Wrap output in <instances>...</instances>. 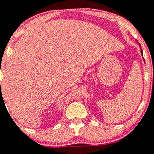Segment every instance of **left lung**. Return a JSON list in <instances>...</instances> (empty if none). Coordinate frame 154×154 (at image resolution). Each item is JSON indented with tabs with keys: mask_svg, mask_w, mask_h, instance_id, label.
<instances>
[{
	"mask_svg": "<svg viewBox=\"0 0 154 154\" xmlns=\"http://www.w3.org/2000/svg\"><path fill=\"white\" fill-rule=\"evenodd\" d=\"M139 46H140V47H141L140 44H139ZM141 54H142V57H143V53H142V49H141ZM143 59H144V58H143Z\"/></svg>",
	"mask_w": 154,
	"mask_h": 154,
	"instance_id": "1",
	"label": "left lung"
}]
</instances>
